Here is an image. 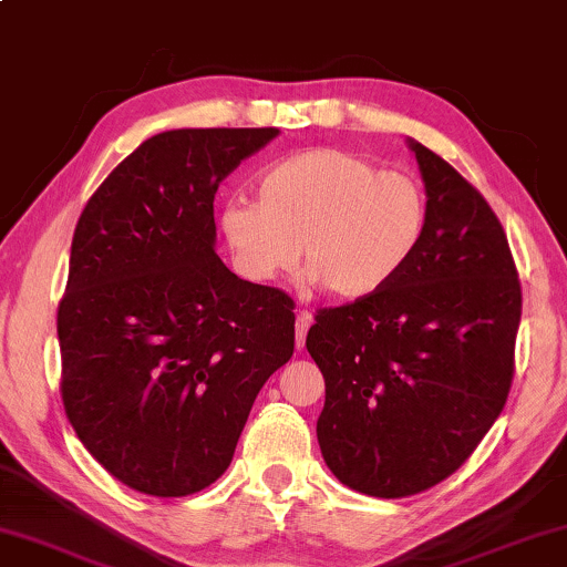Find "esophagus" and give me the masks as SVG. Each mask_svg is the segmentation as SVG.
Instances as JSON below:
<instances>
[{
	"label": "esophagus",
	"mask_w": 567,
	"mask_h": 567,
	"mask_svg": "<svg viewBox=\"0 0 567 567\" xmlns=\"http://www.w3.org/2000/svg\"><path fill=\"white\" fill-rule=\"evenodd\" d=\"M311 323H313L311 311H298V321H296V347L298 350H303L306 334H308V329H311Z\"/></svg>",
	"instance_id": "esophagus-1"
}]
</instances>
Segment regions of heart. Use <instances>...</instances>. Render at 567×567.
Returning <instances> with one entry per match:
<instances>
[{
  "label": "heart",
  "instance_id": "b5f03b06",
  "mask_svg": "<svg viewBox=\"0 0 567 567\" xmlns=\"http://www.w3.org/2000/svg\"><path fill=\"white\" fill-rule=\"evenodd\" d=\"M217 230L248 282L303 275L337 300L371 298L402 275L427 233V194L404 171L316 147L271 163L256 176V202L228 199Z\"/></svg>",
  "mask_w": 567,
  "mask_h": 567
}]
</instances>
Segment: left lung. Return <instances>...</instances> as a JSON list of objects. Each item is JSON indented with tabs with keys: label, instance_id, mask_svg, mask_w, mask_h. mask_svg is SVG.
I'll return each instance as SVG.
<instances>
[{
	"label": "left lung",
	"instance_id": "obj_1",
	"mask_svg": "<svg viewBox=\"0 0 567 567\" xmlns=\"http://www.w3.org/2000/svg\"><path fill=\"white\" fill-rule=\"evenodd\" d=\"M427 233L371 298L319 308L306 347L327 402L323 462L371 497H410L451 477L493 427L516 371L520 282L487 199L454 165L410 142Z\"/></svg>",
	"mask_w": 567,
	"mask_h": 567
}]
</instances>
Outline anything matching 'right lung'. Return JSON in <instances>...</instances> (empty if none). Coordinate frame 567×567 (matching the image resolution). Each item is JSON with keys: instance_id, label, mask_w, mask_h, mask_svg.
<instances>
[{"instance_id": "right-lung-1", "label": "right lung", "mask_w": 567, "mask_h": 567, "mask_svg": "<svg viewBox=\"0 0 567 567\" xmlns=\"http://www.w3.org/2000/svg\"><path fill=\"white\" fill-rule=\"evenodd\" d=\"M264 130H173L95 188L59 300L64 412L126 487L184 497L230 466L254 399L296 350L288 292L215 254V194Z\"/></svg>"}]
</instances>
